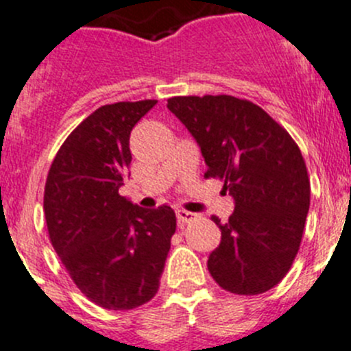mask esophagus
<instances>
[{
	"instance_id": "esophagus-1",
	"label": "esophagus",
	"mask_w": 351,
	"mask_h": 351,
	"mask_svg": "<svg viewBox=\"0 0 351 351\" xmlns=\"http://www.w3.org/2000/svg\"><path fill=\"white\" fill-rule=\"evenodd\" d=\"M176 218H178L180 227H183V225L197 220V215H195V213H191V211H185V209H178V211H176Z\"/></svg>"
}]
</instances>
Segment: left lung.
Listing matches in <instances>:
<instances>
[{
	"instance_id": "obj_1",
	"label": "left lung",
	"mask_w": 351,
	"mask_h": 351,
	"mask_svg": "<svg viewBox=\"0 0 351 351\" xmlns=\"http://www.w3.org/2000/svg\"><path fill=\"white\" fill-rule=\"evenodd\" d=\"M168 109L197 140L208 171L223 182L235 211L209 254L221 289L253 296L293 267L310 208V178L293 136L260 106L230 95L168 98Z\"/></svg>"
}]
</instances>
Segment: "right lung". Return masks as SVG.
<instances>
[{
  "label": "right lung",
  "mask_w": 351,
  "mask_h": 351,
  "mask_svg": "<svg viewBox=\"0 0 351 351\" xmlns=\"http://www.w3.org/2000/svg\"><path fill=\"white\" fill-rule=\"evenodd\" d=\"M156 104L101 106L65 138L47 176L51 245L72 282L101 308L133 310L156 296L176 230L169 206L142 209L119 195L131 130Z\"/></svg>",
  "instance_id": "1"
}]
</instances>
